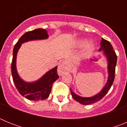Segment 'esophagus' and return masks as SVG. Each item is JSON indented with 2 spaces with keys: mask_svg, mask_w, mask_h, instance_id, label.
<instances>
[{
  "mask_svg": "<svg viewBox=\"0 0 127 127\" xmlns=\"http://www.w3.org/2000/svg\"><path fill=\"white\" fill-rule=\"evenodd\" d=\"M67 62L66 60H63L61 61L60 64L59 65L58 67V74L62 76V74L65 72V71H67Z\"/></svg>",
  "mask_w": 127,
  "mask_h": 127,
  "instance_id": "34e87169",
  "label": "esophagus"
}]
</instances>
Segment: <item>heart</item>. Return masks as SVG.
Segmentation results:
<instances>
[{
    "label": "heart",
    "mask_w": 127,
    "mask_h": 127,
    "mask_svg": "<svg viewBox=\"0 0 127 127\" xmlns=\"http://www.w3.org/2000/svg\"><path fill=\"white\" fill-rule=\"evenodd\" d=\"M75 46L77 48L83 47V53L85 54H90L94 49V43L93 41H87L85 39H80L77 40L75 44Z\"/></svg>",
    "instance_id": "obj_1"
}]
</instances>
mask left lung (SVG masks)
<instances>
[{"instance_id":"1","label":"left lung","mask_w":127,"mask_h":127,"mask_svg":"<svg viewBox=\"0 0 127 127\" xmlns=\"http://www.w3.org/2000/svg\"><path fill=\"white\" fill-rule=\"evenodd\" d=\"M99 51H102L103 53L107 58V70H108V79L107 81L104 88L98 94L91 97H83L76 95L73 91L70 88V93L72 97H73L76 101L79 102L80 104L83 105H89V104H94L95 102L99 101L103 97L105 96L108 91L109 90L112 85L113 83L114 79V74H115V67H116V62H117V56L116 55L115 51H114L112 45L109 41H106L105 39H102L100 42V48Z\"/></svg>"}]
</instances>
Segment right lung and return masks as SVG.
<instances>
[{"mask_svg": "<svg viewBox=\"0 0 127 127\" xmlns=\"http://www.w3.org/2000/svg\"><path fill=\"white\" fill-rule=\"evenodd\" d=\"M48 34L45 29H37L26 32L22 35L13 49V57L11 64V72L14 83L19 93L26 98L31 100H42L48 98L51 91L54 82L59 76L57 74V67L47 72L37 81L28 83L23 81L18 74L16 69V56L22 44L34 40L48 39Z\"/></svg>", "mask_w": 127, "mask_h": 127, "instance_id": "add662e5", "label": "right lung"}]
</instances>
